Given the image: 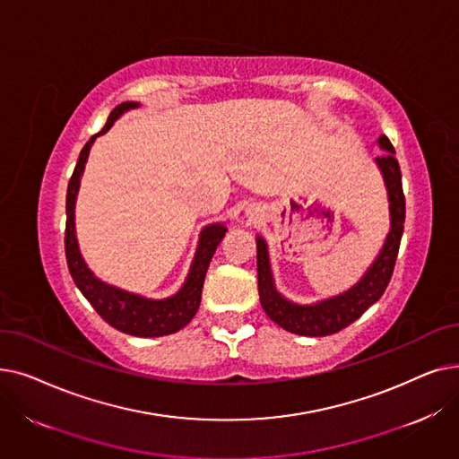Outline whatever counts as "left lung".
<instances>
[{
  "label": "left lung",
  "mask_w": 459,
  "mask_h": 459,
  "mask_svg": "<svg viewBox=\"0 0 459 459\" xmlns=\"http://www.w3.org/2000/svg\"><path fill=\"white\" fill-rule=\"evenodd\" d=\"M377 144L385 152L374 158V161L381 171L385 187H387L391 229L376 260L370 264V268L351 288H348L346 292L308 305L294 303L284 298L275 286L266 239L262 236H256V272L260 305L266 310V315L282 329L303 336H327L333 333H339L341 329L355 322L370 305H374L383 296L385 288H387L393 277L400 249V239L403 234L405 199L402 191V173L398 160L394 156V147L387 139V135H379Z\"/></svg>",
  "instance_id": "8db88e82"
}]
</instances>
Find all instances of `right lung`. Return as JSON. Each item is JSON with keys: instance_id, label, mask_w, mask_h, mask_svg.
Instances as JSON below:
<instances>
[{"instance_id": "obj_1", "label": "right lung", "mask_w": 459, "mask_h": 459, "mask_svg": "<svg viewBox=\"0 0 459 459\" xmlns=\"http://www.w3.org/2000/svg\"><path fill=\"white\" fill-rule=\"evenodd\" d=\"M139 102L118 104L108 117V123L102 132L92 135L80 152L78 163L66 189V230H65V253L68 272L74 279L80 292L94 307V310L115 329L134 336H163L171 334L186 327L193 316L197 315L201 305V294L204 277L210 266V260L227 232L225 223H210L199 234V246L189 266V273L180 290L163 299L144 298L123 288L104 282L96 277L85 258L82 256L78 238H76V199L80 191V182L85 171V163L96 137L106 134L115 120L130 109H137Z\"/></svg>"}]
</instances>
